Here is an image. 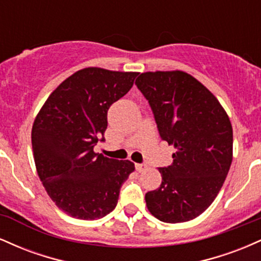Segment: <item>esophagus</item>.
Masks as SVG:
<instances>
[{"instance_id": "1", "label": "esophagus", "mask_w": 261, "mask_h": 261, "mask_svg": "<svg viewBox=\"0 0 261 261\" xmlns=\"http://www.w3.org/2000/svg\"><path fill=\"white\" fill-rule=\"evenodd\" d=\"M135 167H136V170L137 172H143V170H146V168H147V167L145 166V164H140V163H136L135 164Z\"/></svg>"}]
</instances>
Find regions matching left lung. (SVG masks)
Segmentation results:
<instances>
[{"instance_id": "obj_1", "label": "left lung", "mask_w": 261, "mask_h": 261, "mask_svg": "<svg viewBox=\"0 0 261 261\" xmlns=\"http://www.w3.org/2000/svg\"><path fill=\"white\" fill-rule=\"evenodd\" d=\"M135 85L153 112L162 140L173 146V163L160 168L162 184L146 205L167 223L194 220L214 202L233 158V130L217 98L182 71L143 72Z\"/></svg>"}]
</instances>
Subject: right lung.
<instances>
[{
	"label": "right lung",
	"instance_id": "1",
	"mask_svg": "<svg viewBox=\"0 0 261 261\" xmlns=\"http://www.w3.org/2000/svg\"><path fill=\"white\" fill-rule=\"evenodd\" d=\"M137 74L100 67L77 71L49 95L35 118L32 146L38 175L68 216H107L135 170L133 162L104 157L93 148L104 141L110 106L130 91Z\"/></svg>",
	"mask_w": 261,
	"mask_h": 261
}]
</instances>
